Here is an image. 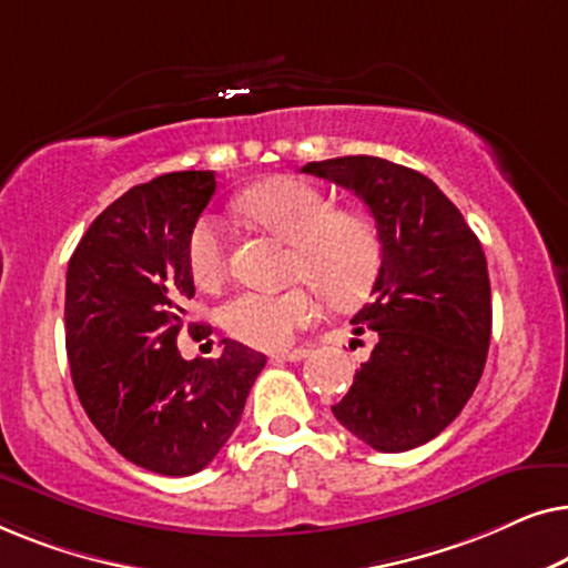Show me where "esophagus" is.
Wrapping results in <instances>:
<instances>
[{"label":"esophagus","mask_w":568,"mask_h":568,"mask_svg":"<svg viewBox=\"0 0 568 568\" xmlns=\"http://www.w3.org/2000/svg\"><path fill=\"white\" fill-rule=\"evenodd\" d=\"M307 354H310L307 348H292V352L274 354V356H271V359H274V362H302Z\"/></svg>","instance_id":"esophagus-1"}]
</instances>
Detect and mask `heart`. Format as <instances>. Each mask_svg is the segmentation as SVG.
<instances>
[{
	"instance_id": "obj_1",
	"label": "heart",
	"mask_w": 568,
	"mask_h": 568,
	"mask_svg": "<svg viewBox=\"0 0 568 568\" xmlns=\"http://www.w3.org/2000/svg\"><path fill=\"white\" fill-rule=\"evenodd\" d=\"M240 212L292 245L290 274L313 284L333 305H348L369 292L379 271V237L369 220L336 212L333 199L302 178H271L237 201ZM230 232L216 216H201L189 237L193 282L212 290L227 274ZM232 338L255 348H284L317 317L307 286L284 292H240L222 305Z\"/></svg>"
}]
</instances>
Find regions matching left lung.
<instances>
[{
  "instance_id": "8db88e82",
  "label": "left lung",
  "mask_w": 568,
  "mask_h": 568,
  "mask_svg": "<svg viewBox=\"0 0 568 568\" xmlns=\"http://www.w3.org/2000/svg\"><path fill=\"white\" fill-rule=\"evenodd\" d=\"M302 173L367 204L383 255L372 302L352 317L356 333H377V344L333 416L379 453H406L447 429L484 375L491 341L484 247L416 170L356 154L307 162Z\"/></svg>"
}]
</instances>
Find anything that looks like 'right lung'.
<instances>
[{"label":"right lung","mask_w":568,"mask_h":568,"mask_svg":"<svg viewBox=\"0 0 568 568\" xmlns=\"http://www.w3.org/2000/svg\"><path fill=\"white\" fill-rule=\"evenodd\" d=\"M216 181L212 170L154 178L115 199L69 258L67 356L74 390L108 445L139 468H206L243 416L266 356L224 338L216 359L185 362L178 336L193 297L189 237Z\"/></svg>","instance_id":"add662e5"}]
</instances>
